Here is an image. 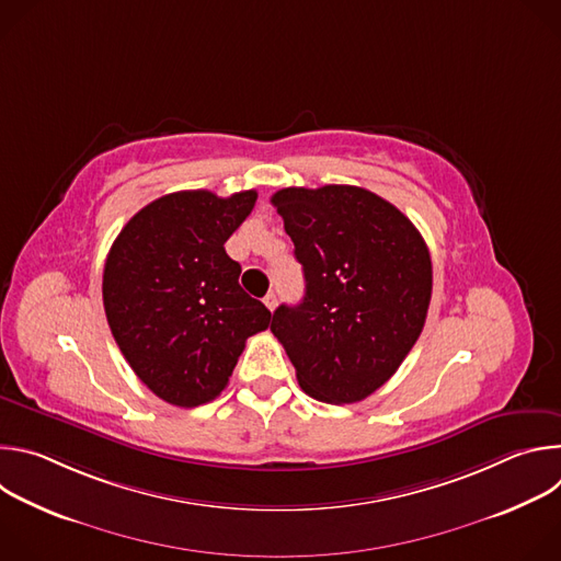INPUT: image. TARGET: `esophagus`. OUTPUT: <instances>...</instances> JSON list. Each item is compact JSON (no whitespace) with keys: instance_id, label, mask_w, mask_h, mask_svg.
<instances>
[{"instance_id":"esophagus-1","label":"esophagus","mask_w":561,"mask_h":561,"mask_svg":"<svg viewBox=\"0 0 561 561\" xmlns=\"http://www.w3.org/2000/svg\"><path fill=\"white\" fill-rule=\"evenodd\" d=\"M264 304H266L268 310H275V308H277V295H275V293H268V295L264 297Z\"/></svg>"}]
</instances>
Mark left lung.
<instances>
[{
  "instance_id": "1",
  "label": "left lung",
  "mask_w": 561,
  "mask_h": 561,
  "mask_svg": "<svg viewBox=\"0 0 561 561\" xmlns=\"http://www.w3.org/2000/svg\"><path fill=\"white\" fill-rule=\"evenodd\" d=\"M304 268L301 304L273 312L301 390L355 404L415 346L431 304V253L413 221L359 186L282 188L271 197Z\"/></svg>"
}]
</instances>
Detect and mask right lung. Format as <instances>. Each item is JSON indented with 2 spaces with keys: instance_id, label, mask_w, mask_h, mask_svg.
Instances as JSON below:
<instances>
[{
  "instance_id": "add662e5",
  "label": "right lung",
  "mask_w": 561,
  "mask_h": 561,
  "mask_svg": "<svg viewBox=\"0 0 561 561\" xmlns=\"http://www.w3.org/2000/svg\"><path fill=\"white\" fill-rule=\"evenodd\" d=\"M255 202V191L171 193L133 215L111 247L102 282L111 333L135 375L173 407L215 399L247 340L271 324L224 249Z\"/></svg>"
}]
</instances>
